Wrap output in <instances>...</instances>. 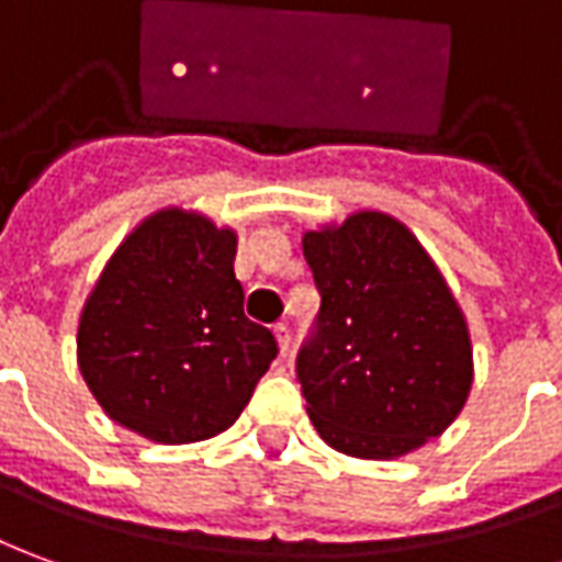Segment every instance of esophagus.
Listing matches in <instances>:
<instances>
[{
	"label": "esophagus",
	"instance_id": "1",
	"mask_svg": "<svg viewBox=\"0 0 562 562\" xmlns=\"http://www.w3.org/2000/svg\"><path fill=\"white\" fill-rule=\"evenodd\" d=\"M274 339H278V348H281V355L288 358L290 351V327L281 321V324H274Z\"/></svg>",
	"mask_w": 562,
	"mask_h": 562
}]
</instances>
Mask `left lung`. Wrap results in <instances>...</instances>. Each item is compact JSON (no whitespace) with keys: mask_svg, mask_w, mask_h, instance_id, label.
Listing matches in <instances>:
<instances>
[{"mask_svg":"<svg viewBox=\"0 0 562 562\" xmlns=\"http://www.w3.org/2000/svg\"><path fill=\"white\" fill-rule=\"evenodd\" d=\"M321 312L296 358L308 419L358 459H397L450 428L474 382L462 308L401 220L358 211L305 232Z\"/></svg>","mask_w":562,"mask_h":562,"instance_id":"1","label":"left lung"}]
</instances>
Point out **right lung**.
<instances>
[{
	"label": "right lung",
	"mask_w": 562,
	"mask_h": 562,
	"mask_svg": "<svg viewBox=\"0 0 562 562\" xmlns=\"http://www.w3.org/2000/svg\"><path fill=\"white\" fill-rule=\"evenodd\" d=\"M232 229L165 207L119 244L79 318L81 379L112 422L195 443L241 416L278 355L244 315Z\"/></svg>",
	"instance_id": "add662e5"
}]
</instances>
